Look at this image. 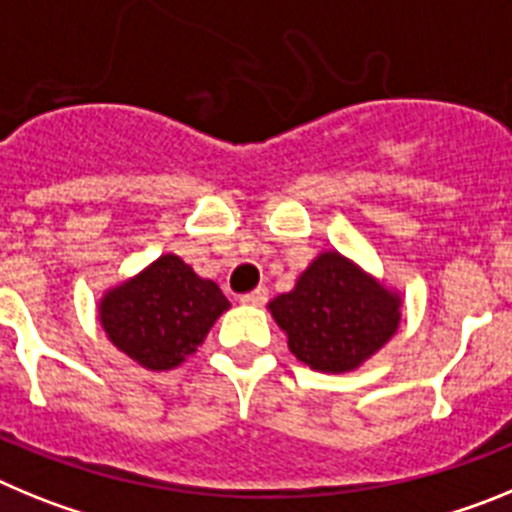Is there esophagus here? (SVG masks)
Segmentation results:
<instances>
[{
  "instance_id": "obj_1",
  "label": "esophagus",
  "mask_w": 512,
  "mask_h": 512,
  "mask_svg": "<svg viewBox=\"0 0 512 512\" xmlns=\"http://www.w3.org/2000/svg\"><path fill=\"white\" fill-rule=\"evenodd\" d=\"M266 300H269V289H266V287H256L253 292H246V295H241L243 305H264Z\"/></svg>"
}]
</instances>
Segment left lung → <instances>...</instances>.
I'll return each instance as SVG.
<instances>
[{
  "mask_svg": "<svg viewBox=\"0 0 512 512\" xmlns=\"http://www.w3.org/2000/svg\"><path fill=\"white\" fill-rule=\"evenodd\" d=\"M397 292L369 277L338 251H323L292 292L269 302L287 333L289 351L315 372H354L372 359L400 325Z\"/></svg>",
  "mask_w": 512,
  "mask_h": 512,
  "instance_id": "1",
  "label": "left lung"
}]
</instances>
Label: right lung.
Returning a JSON list of instances; mask_svg holds the SVG:
<instances>
[{"mask_svg":"<svg viewBox=\"0 0 512 512\" xmlns=\"http://www.w3.org/2000/svg\"><path fill=\"white\" fill-rule=\"evenodd\" d=\"M228 307L215 282L197 277L174 253H164L133 279L104 292L99 323L135 364L166 372L197 351Z\"/></svg>","mask_w":512,"mask_h":512,"instance_id":"right-lung-1","label":"right lung"}]
</instances>
